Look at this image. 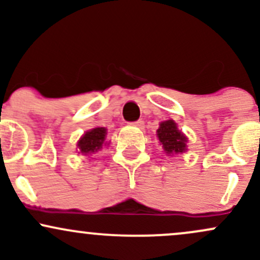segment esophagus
Instances as JSON below:
<instances>
[{
    "instance_id": "esophagus-1",
    "label": "esophagus",
    "mask_w": 260,
    "mask_h": 260,
    "mask_svg": "<svg viewBox=\"0 0 260 260\" xmlns=\"http://www.w3.org/2000/svg\"><path fill=\"white\" fill-rule=\"evenodd\" d=\"M133 126H136V127H138V128H143V127H144V121L138 120V121L133 122Z\"/></svg>"
}]
</instances>
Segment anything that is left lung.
<instances>
[{
  "label": "left lung",
  "mask_w": 260,
  "mask_h": 260,
  "mask_svg": "<svg viewBox=\"0 0 260 260\" xmlns=\"http://www.w3.org/2000/svg\"><path fill=\"white\" fill-rule=\"evenodd\" d=\"M157 137L164 150L168 154L183 153L186 150L187 138L181 131L177 129V126L172 120L161 122L157 129Z\"/></svg>",
  "instance_id": "left-lung-1"
}]
</instances>
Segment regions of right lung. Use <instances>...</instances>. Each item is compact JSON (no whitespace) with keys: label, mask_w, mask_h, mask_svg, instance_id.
Masks as SVG:
<instances>
[{"label":"right lung","mask_w":260,"mask_h":260,"mask_svg":"<svg viewBox=\"0 0 260 260\" xmlns=\"http://www.w3.org/2000/svg\"><path fill=\"white\" fill-rule=\"evenodd\" d=\"M106 129L104 127H98L94 129L88 131L78 142L80 153L91 154L103 148L104 140H105Z\"/></svg>","instance_id":"1"}]
</instances>
